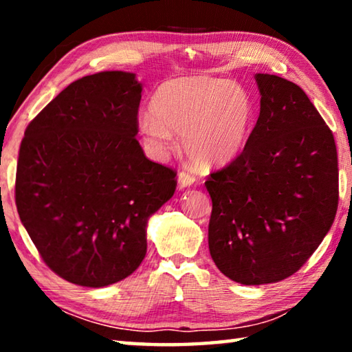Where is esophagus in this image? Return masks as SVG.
<instances>
[{"label":"esophagus","instance_id":"esophagus-1","mask_svg":"<svg viewBox=\"0 0 352 352\" xmlns=\"http://www.w3.org/2000/svg\"><path fill=\"white\" fill-rule=\"evenodd\" d=\"M195 183V177L190 175L189 172H178V184H180V188H188V186H192Z\"/></svg>","mask_w":352,"mask_h":352}]
</instances>
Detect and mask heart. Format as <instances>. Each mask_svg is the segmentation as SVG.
Returning a JSON list of instances; mask_svg holds the SVG:
<instances>
[{"label":"heart","mask_w":352,"mask_h":352,"mask_svg":"<svg viewBox=\"0 0 352 352\" xmlns=\"http://www.w3.org/2000/svg\"><path fill=\"white\" fill-rule=\"evenodd\" d=\"M151 115L140 119L144 147L163 158L182 133L184 152L200 168L228 163L241 153L252 130L254 107L236 83L197 76L164 82L151 99Z\"/></svg>","instance_id":"heart-1"}]
</instances>
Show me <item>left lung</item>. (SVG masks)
<instances>
[{"label":"left lung","mask_w":352,"mask_h":352,"mask_svg":"<svg viewBox=\"0 0 352 352\" xmlns=\"http://www.w3.org/2000/svg\"><path fill=\"white\" fill-rule=\"evenodd\" d=\"M261 111L247 144L205 186L212 200L208 245L225 276L278 283L306 264L338 206L331 129L296 83L256 74Z\"/></svg>","instance_id":"obj_1"}]
</instances>
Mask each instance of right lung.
Listing matches in <instances>:
<instances>
[{"label":"right lung","mask_w":352,"mask_h":352,"mask_svg":"<svg viewBox=\"0 0 352 352\" xmlns=\"http://www.w3.org/2000/svg\"><path fill=\"white\" fill-rule=\"evenodd\" d=\"M142 85L102 71L65 88L26 127L15 178L21 223L50 269L85 287L115 284L147 252V220L177 172L140 146Z\"/></svg>","instance_id":"obj_1"}]
</instances>
